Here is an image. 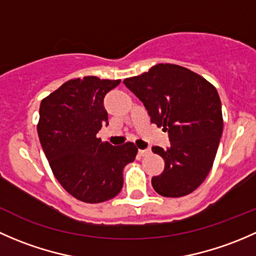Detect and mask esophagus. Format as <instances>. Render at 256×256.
<instances>
[{
	"label": "esophagus",
	"instance_id": "1",
	"mask_svg": "<svg viewBox=\"0 0 256 256\" xmlns=\"http://www.w3.org/2000/svg\"><path fill=\"white\" fill-rule=\"evenodd\" d=\"M138 152L140 156H146V155L150 154V150L149 149H139Z\"/></svg>",
	"mask_w": 256,
	"mask_h": 256
}]
</instances>
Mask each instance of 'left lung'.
<instances>
[{"instance_id":"left-lung-1","label":"left lung","mask_w":256,"mask_h":256,"mask_svg":"<svg viewBox=\"0 0 256 256\" xmlns=\"http://www.w3.org/2000/svg\"><path fill=\"white\" fill-rule=\"evenodd\" d=\"M144 104L150 122L168 132L170 146L152 150L165 168L152 178L164 197H182L197 188L212 168L223 132L222 104L214 86L175 64H158L123 81Z\"/></svg>"}]
</instances>
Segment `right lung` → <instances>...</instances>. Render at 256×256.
<instances>
[{"label":"right lung","instance_id":"1","mask_svg":"<svg viewBox=\"0 0 256 256\" xmlns=\"http://www.w3.org/2000/svg\"><path fill=\"white\" fill-rule=\"evenodd\" d=\"M120 80L97 76L72 78L42 100L39 140L52 174L71 196L100 204L117 196L123 187V168L136 159L133 143L113 146L97 138L108 114L107 94Z\"/></svg>","mask_w":256,"mask_h":256}]
</instances>
